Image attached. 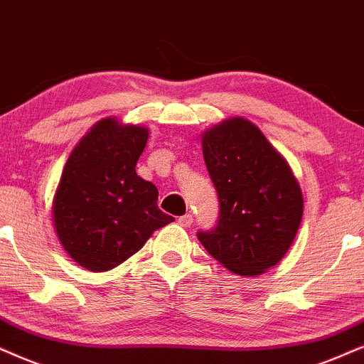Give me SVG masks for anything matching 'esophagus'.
I'll return each instance as SVG.
<instances>
[{"label":"esophagus","instance_id":"1","mask_svg":"<svg viewBox=\"0 0 364 364\" xmlns=\"http://www.w3.org/2000/svg\"><path fill=\"white\" fill-rule=\"evenodd\" d=\"M178 223L181 225V227H191L193 225V215H183V216H179L178 218Z\"/></svg>","mask_w":364,"mask_h":364}]
</instances>
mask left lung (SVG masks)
Segmentation results:
<instances>
[{"label":"left lung","mask_w":364,"mask_h":364,"mask_svg":"<svg viewBox=\"0 0 364 364\" xmlns=\"http://www.w3.org/2000/svg\"><path fill=\"white\" fill-rule=\"evenodd\" d=\"M201 142L220 215L213 228L196 233L198 240L232 272H265L285 255L301 225L304 201L297 179L247 119H228Z\"/></svg>","instance_id":"1"}]
</instances>
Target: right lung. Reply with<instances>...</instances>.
<instances>
[{
	"label": "right lung",
	"mask_w": 364,
	"mask_h": 364,
	"mask_svg": "<svg viewBox=\"0 0 364 364\" xmlns=\"http://www.w3.org/2000/svg\"><path fill=\"white\" fill-rule=\"evenodd\" d=\"M148 129L104 119L72 151L53 201L58 240L77 264L110 270L139 252L173 216L159 210L158 188L137 176Z\"/></svg>",
	"instance_id": "1"
}]
</instances>
